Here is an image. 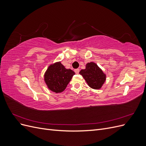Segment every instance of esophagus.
Segmentation results:
<instances>
[{
	"label": "esophagus",
	"instance_id": "esophagus-1",
	"mask_svg": "<svg viewBox=\"0 0 146 146\" xmlns=\"http://www.w3.org/2000/svg\"><path fill=\"white\" fill-rule=\"evenodd\" d=\"M79 71H80V70H79L78 69H76L74 70V72H76V74H77L79 73Z\"/></svg>",
	"mask_w": 146,
	"mask_h": 146
}]
</instances>
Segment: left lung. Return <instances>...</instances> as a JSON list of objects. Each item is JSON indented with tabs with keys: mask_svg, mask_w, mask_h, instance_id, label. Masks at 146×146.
I'll return each mask as SVG.
<instances>
[{
	"mask_svg": "<svg viewBox=\"0 0 146 146\" xmlns=\"http://www.w3.org/2000/svg\"><path fill=\"white\" fill-rule=\"evenodd\" d=\"M79 73L83 76L88 86L94 90L100 89L106 80V74L94 62L87 63L85 69H82Z\"/></svg>",
	"mask_w": 146,
	"mask_h": 146,
	"instance_id": "8db88e82",
	"label": "left lung"
}]
</instances>
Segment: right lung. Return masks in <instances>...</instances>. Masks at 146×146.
<instances>
[{
  "mask_svg": "<svg viewBox=\"0 0 146 146\" xmlns=\"http://www.w3.org/2000/svg\"><path fill=\"white\" fill-rule=\"evenodd\" d=\"M74 74L72 70L66 69L58 61L48 66L44 77L48 89L60 93L66 89Z\"/></svg>",
  "mask_w": 146,
  "mask_h": 146,
  "instance_id": "add662e5",
  "label": "right lung"
}]
</instances>
